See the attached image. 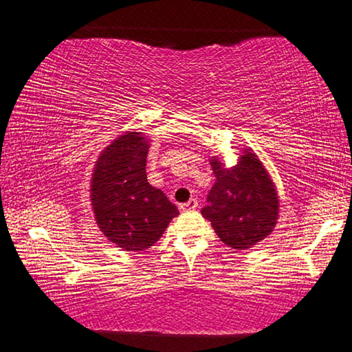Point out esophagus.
<instances>
[{"label": "esophagus", "mask_w": 352, "mask_h": 352, "mask_svg": "<svg viewBox=\"0 0 352 352\" xmlns=\"http://www.w3.org/2000/svg\"><path fill=\"white\" fill-rule=\"evenodd\" d=\"M197 199H195V197H191L190 201L185 202V204H180V210H195L197 209Z\"/></svg>", "instance_id": "1"}]
</instances>
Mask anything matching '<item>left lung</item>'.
<instances>
[{
	"mask_svg": "<svg viewBox=\"0 0 352 352\" xmlns=\"http://www.w3.org/2000/svg\"><path fill=\"white\" fill-rule=\"evenodd\" d=\"M212 170L215 183L201 214L228 247L250 249L276 225L279 199L274 183L250 151H245L231 169H225L219 160H212Z\"/></svg>",
	"mask_w": 352,
	"mask_h": 352,
	"instance_id": "8db88e82",
	"label": "left lung"
}]
</instances>
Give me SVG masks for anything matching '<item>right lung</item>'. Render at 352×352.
I'll return each instance as SVG.
<instances>
[{"mask_svg":"<svg viewBox=\"0 0 352 352\" xmlns=\"http://www.w3.org/2000/svg\"><path fill=\"white\" fill-rule=\"evenodd\" d=\"M148 142L129 132L98 157L92 175L97 225L122 250L150 249L178 215L175 204L146 180Z\"/></svg>","mask_w":352,"mask_h":352,"instance_id":"1","label":"right lung"}]
</instances>
